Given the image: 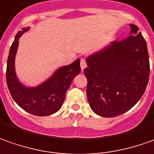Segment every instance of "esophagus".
Listing matches in <instances>:
<instances>
[{
	"instance_id": "esophagus-1",
	"label": "esophagus",
	"mask_w": 154,
	"mask_h": 154,
	"mask_svg": "<svg viewBox=\"0 0 154 154\" xmlns=\"http://www.w3.org/2000/svg\"><path fill=\"white\" fill-rule=\"evenodd\" d=\"M80 66H81L82 70L85 69L87 67V63H86L85 59H81V62H80Z\"/></svg>"
}]
</instances>
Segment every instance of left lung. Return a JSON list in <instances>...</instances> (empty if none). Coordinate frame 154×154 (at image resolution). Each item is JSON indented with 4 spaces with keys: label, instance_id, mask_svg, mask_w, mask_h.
Here are the masks:
<instances>
[{
    "label": "left lung",
    "instance_id": "left-lung-1",
    "mask_svg": "<svg viewBox=\"0 0 154 154\" xmlns=\"http://www.w3.org/2000/svg\"><path fill=\"white\" fill-rule=\"evenodd\" d=\"M130 35L87 58V97L93 111L103 117L122 115L142 98L149 79L146 40L130 24Z\"/></svg>",
    "mask_w": 154,
    "mask_h": 154
}]
</instances>
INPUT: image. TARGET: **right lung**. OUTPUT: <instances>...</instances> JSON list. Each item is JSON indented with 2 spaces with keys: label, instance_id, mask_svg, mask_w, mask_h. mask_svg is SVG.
I'll return each instance as SVG.
<instances>
[{
  "label": "right lung",
  "instance_id": "1",
  "mask_svg": "<svg viewBox=\"0 0 154 154\" xmlns=\"http://www.w3.org/2000/svg\"><path fill=\"white\" fill-rule=\"evenodd\" d=\"M29 29V27L23 28L17 33L10 48L6 72L7 87L12 99L25 111L38 116H51L61 108L66 91L74 77L81 72L80 60L59 68L48 80L38 87H25L16 76L14 64L18 39Z\"/></svg>",
  "mask_w": 154,
  "mask_h": 154
}]
</instances>
